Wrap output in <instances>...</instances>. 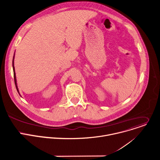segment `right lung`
Returning a JSON list of instances; mask_svg holds the SVG:
<instances>
[{"instance_id":"obj_1","label":"right lung","mask_w":160,"mask_h":160,"mask_svg":"<svg viewBox=\"0 0 160 160\" xmlns=\"http://www.w3.org/2000/svg\"><path fill=\"white\" fill-rule=\"evenodd\" d=\"M14 54L13 56V59H12V68H13V72H14V82H15V85H16V90L18 91V92L19 93V90H18V86H17V82H16V73H15V70H14Z\"/></svg>"}]
</instances>
